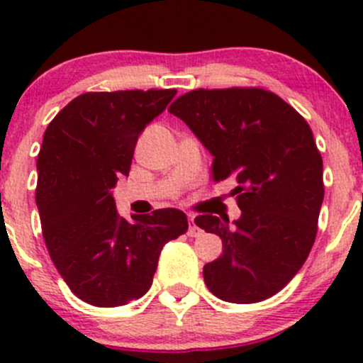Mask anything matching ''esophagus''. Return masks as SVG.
I'll return each instance as SVG.
<instances>
[{
  "mask_svg": "<svg viewBox=\"0 0 363 363\" xmlns=\"http://www.w3.org/2000/svg\"><path fill=\"white\" fill-rule=\"evenodd\" d=\"M188 235H189V237H199V235H202V230H200L199 226H196V223H195V219H193V216H189Z\"/></svg>",
  "mask_w": 363,
  "mask_h": 363,
  "instance_id": "esophagus-1",
  "label": "esophagus"
}]
</instances>
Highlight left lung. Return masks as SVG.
I'll use <instances>...</instances> for the list:
<instances>
[{
	"instance_id": "1",
	"label": "left lung",
	"mask_w": 363,
	"mask_h": 363,
	"mask_svg": "<svg viewBox=\"0 0 363 363\" xmlns=\"http://www.w3.org/2000/svg\"><path fill=\"white\" fill-rule=\"evenodd\" d=\"M168 112L184 121L214 156L212 179H235L228 218L195 223L223 240V255L203 267L218 298L255 303L283 290L309 256L323 203V160L307 121L262 87L195 89Z\"/></svg>"
}]
</instances>
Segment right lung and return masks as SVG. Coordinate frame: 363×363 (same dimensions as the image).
Returning a JSON list of instances; mask_svg holds the SVG:
<instances>
[{
    "mask_svg": "<svg viewBox=\"0 0 363 363\" xmlns=\"http://www.w3.org/2000/svg\"><path fill=\"white\" fill-rule=\"evenodd\" d=\"M175 93H84L43 135L35 195L43 239L69 290L91 306L117 307L145 295L163 246L188 230L177 208L126 221L111 193L130 174L138 135Z\"/></svg>",
    "mask_w": 363,
    "mask_h": 363,
    "instance_id": "obj_1",
    "label": "right lung"
}]
</instances>
